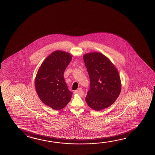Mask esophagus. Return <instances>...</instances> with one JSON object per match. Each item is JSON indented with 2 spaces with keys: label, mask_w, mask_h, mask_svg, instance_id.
<instances>
[{
  "label": "esophagus",
  "mask_w": 155,
  "mask_h": 155,
  "mask_svg": "<svg viewBox=\"0 0 155 155\" xmlns=\"http://www.w3.org/2000/svg\"><path fill=\"white\" fill-rule=\"evenodd\" d=\"M74 93L78 94L80 95L81 96H83L84 95V92H83V91L82 90V89L81 88V87H79L78 89L76 90V91H74Z\"/></svg>",
  "instance_id": "esophagus-1"
}]
</instances>
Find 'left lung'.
<instances>
[{"mask_svg": "<svg viewBox=\"0 0 155 155\" xmlns=\"http://www.w3.org/2000/svg\"><path fill=\"white\" fill-rule=\"evenodd\" d=\"M90 77V90L85 101L94 110L100 111L114 103L121 90V83L117 68L99 52L83 55Z\"/></svg>", "mask_w": 155, "mask_h": 155, "instance_id": "obj_1", "label": "left lung"}]
</instances>
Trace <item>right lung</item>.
Instances as JSON below:
<instances>
[{"label": "right lung", "instance_id": "add662e5", "mask_svg": "<svg viewBox=\"0 0 155 155\" xmlns=\"http://www.w3.org/2000/svg\"><path fill=\"white\" fill-rule=\"evenodd\" d=\"M72 59L68 52L56 51L48 55L38 68L35 87L42 102L54 110L65 107L72 92L68 89L64 74Z\"/></svg>", "mask_w": 155, "mask_h": 155}]
</instances>
